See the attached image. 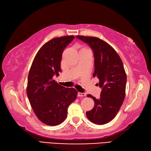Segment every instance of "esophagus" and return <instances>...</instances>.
I'll use <instances>...</instances> for the list:
<instances>
[{
	"instance_id": "34e87169",
	"label": "esophagus",
	"mask_w": 151,
	"mask_h": 151,
	"mask_svg": "<svg viewBox=\"0 0 151 151\" xmlns=\"http://www.w3.org/2000/svg\"><path fill=\"white\" fill-rule=\"evenodd\" d=\"M86 95V94L84 93H81V92H78V97H84V96H85Z\"/></svg>"
}]
</instances>
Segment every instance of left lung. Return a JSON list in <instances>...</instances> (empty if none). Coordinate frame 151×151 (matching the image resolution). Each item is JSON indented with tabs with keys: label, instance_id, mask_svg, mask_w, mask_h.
Masks as SVG:
<instances>
[{
	"label": "left lung",
	"instance_id": "obj_1",
	"mask_svg": "<svg viewBox=\"0 0 151 151\" xmlns=\"http://www.w3.org/2000/svg\"><path fill=\"white\" fill-rule=\"evenodd\" d=\"M76 37L88 43L92 49L95 58L93 76L99 79L102 88L100 97L93 99V109L86 115L91 122L98 125L107 124L115 118L126 96L127 76L122 61L113 48L104 40L92 36L77 35Z\"/></svg>",
	"mask_w": 151,
	"mask_h": 151
}]
</instances>
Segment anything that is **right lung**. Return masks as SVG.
<instances>
[{"instance_id": "right-lung-1", "label": "right lung", "mask_w": 151, "mask_h": 151, "mask_svg": "<svg viewBox=\"0 0 151 151\" xmlns=\"http://www.w3.org/2000/svg\"><path fill=\"white\" fill-rule=\"evenodd\" d=\"M74 36L54 38L45 43L36 54L28 74L27 95L37 118L48 126L61 124L67 116L69 105L74 101L78 91L65 88L53 79L61 71L64 49Z\"/></svg>"}]
</instances>
